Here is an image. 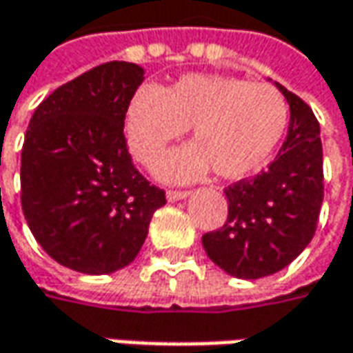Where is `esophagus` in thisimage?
<instances>
[{"label":"esophagus","mask_w":353,"mask_h":353,"mask_svg":"<svg viewBox=\"0 0 353 353\" xmlns=\"http://www.w3.org/2000/svg\"><path fill=\"white\" fill-rule=\"evenodd\" d=\"M190 194L188 190H169L167 192V198H169L170 202H174V200H183V198H186Z\"/></svg>","instance_id":"esophagus-1"}]
</instances>
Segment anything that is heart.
I'll use <instances>...</instances> for the list:
<instances>
[{"instance_id": "1", "label": "heart", "mask_w": 353, "mask_h": 353, "mask_svg": "<svg viewBox=\"0 0 353 353\" xmlns=\"http://www.w3.org/2000/svg\"><path fill=\"white\" fill-rule=\"evenodd\" d=\"M289 123L285 96L267 82L224 74L181 76L167 88L141 86L129 100L125 131L143 165L155 163L190 128L194 143L157 165L165 181L184 183L214 167L236 181L263 169Z\"/></svg>"}]
</instances>
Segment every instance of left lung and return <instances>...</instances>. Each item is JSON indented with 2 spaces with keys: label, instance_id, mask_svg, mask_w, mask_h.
<instances>
[{
  "label": "left lung",
  "instance_id": "left-lung-1",
  "mask_svg": "<svg viewBox=\"0 0 353 353\" xmlns=\"http://www.w3.org/2000/svg\"><path fill=\"white\" fill-rule=\"evenodd\" d=\"M277 88L291 108L287 139L267 169L225 188V224L202 236L208 257L237 279L267 277L296 259L316 232L324 198L319 119L296 94Z\"/></svg>",
  "mask_w": 353,
  "mask_h": 353
}]
</instances>
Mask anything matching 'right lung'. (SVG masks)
<instances>
[{"instance_id":"right-lung-1","label":"right lung","mask_w":353,"mask_h":353,"mask_svg":"<svg viewBox=\"0 0 353 353\" xmlns=\"http://www.w3.org/2000/svg\"><path fill=\"white\" fill-rule=\"evenodd\" d=\"M143 68L112 61L48 94L21 151V206L34 239L68 269L105 275L141 250L167 198L135 169L123 135Z\"/></svg>"}]
</instances>
